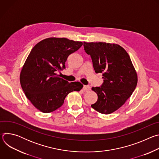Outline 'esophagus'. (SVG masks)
Masks as SVG:
<instances>
[{"mask_svg": "<svg viewBox=\"0 0 159 159\" xmlns=\"http://www.w3.org/2000/svg\"><path fill=\"white\" fill-rule=\"evenodd\" d=\"M83 90L84 91H89V90H90V87L89 85H84Z\"/></svg>", "mask_w": 159, "mask_h": 159, "instance_id": "1", "label": "esophagus"}]
</instances>
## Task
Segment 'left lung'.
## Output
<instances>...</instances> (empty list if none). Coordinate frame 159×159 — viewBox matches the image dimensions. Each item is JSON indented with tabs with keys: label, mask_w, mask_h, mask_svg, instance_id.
Returning <instances> with one entry per match:
<instances>
[{
	"label": "left lung",
	"mask_w": 159,
	"mask_h": 159,
	"mask_svg": "<svg viewBox=\"0 0 159 159\" xmlns=\"http://www.w3.org/2000/svg\"><path fill=\"white\" fill-rule=\"evenodd\" d=\"M84 47L95 72L102 73L104 79L101 87H92L98 98L91 107L102 114H111L131 96L138 82L137 72L128 53L117 44L84 42Z\"/></svg>",
	"instance_id": "1"
}]
</instances>
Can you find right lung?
<instances>
[{
	"mask_svg": "<svg viewBox=\"0 0 159 159\" xmlns=\"http://www.w3.org/2000/svg\"><path fill=\"white\" fill-rule=\"evenodd\" d=\"M82 44L65 38H49L33 48L22 68L20 83L26 96L36 109L44 113L53 112L63 105L70 93L82 89L80 82L69 83L57 74L65 69L68 57Z\"/></svg>",
	"mask_w": 159,
	"mask_h": 159,
	"instance_id": "obj_1",
	"label": "right lung"
}]
</instances>
